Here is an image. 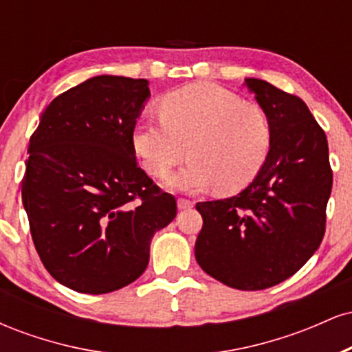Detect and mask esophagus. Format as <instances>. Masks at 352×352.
Segmentation results:
<instances>
[{
    "label": "esophagus",
    "mask_w": 352,
    "mask_h": 352,
    "mask_svg": "<svg viewBox=\"0 0 352 352\" xmlns=\"http://www.w3.org/2000/svg\"><path fill=\"white\" fill-rule=\"evenodd\" d=\"M177 205H179L180 210H187V208H192L193 207V201L188 200V199H180L177 200Z\"/></svg>",
    "instance_id": "1"
}]
</instances>
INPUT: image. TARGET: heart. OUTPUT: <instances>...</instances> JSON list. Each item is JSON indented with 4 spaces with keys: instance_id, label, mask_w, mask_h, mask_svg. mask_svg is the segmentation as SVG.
Wrapping results in <instances>:
<instances>
[{
    "instance_id": "1",
    "label": "heart",
    "mask_w": 352,
    "mask_h": 352,
    "mask_svg": "<svg viewBox=\"0 0 352 352\" xmlns=\"http://www.w3.org/2000/svg\"><path fill=\"white\" fill-rule=\"evenodd\" d=\"M159 116L139 120L135 152L153 177H164L187 153L188 164L168 179L182 190L217 185L221 193L243 190L268 159L273 125L261 106L213 82H193L165 94Z\"/></svg>"
}]
</instances>
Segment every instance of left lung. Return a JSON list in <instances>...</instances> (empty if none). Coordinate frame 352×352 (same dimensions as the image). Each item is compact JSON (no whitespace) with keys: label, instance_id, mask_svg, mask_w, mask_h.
I'll return each instance as SVG.
<instances>
[{"label":"left lung","instance_id":"left-lung-1","mask_svg":"<svg viewBox=\"0 0 352 352\" xmlns=\"http://www.w3.org/2000/svg\"><path fill=\"white\" fill-rule=\"evenodd\" d=\"M273 125L268 159L235 197L199 201L197 263L230 288L256 292L288 280L321 245L333 170L328 139L308 106L261 79L245 80Z\"/></svg>","mask_w":352,"mask_h":352}]
</instances>
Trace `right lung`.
I'll list each match as a JSON object with an SVG mask.
<instances>
[{"mask_svg":"<svg viewBox=\"0 0 352 352\" xmlns=\"http://www.w3.org/2000/svg\"><path fill=\"white\" fill-rule=\"evenodd\" d=\"M147 79L98 76L43 112L21 182L31 236L60 285L104 294L148 265L151 240L177 215L175 197L139 167L134 129Z\"/></svg>","mask_w":352,"mask_h":352,"instance_id":"add662e5","label":"right lung"}]
</instances>
